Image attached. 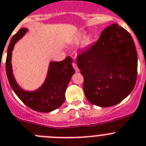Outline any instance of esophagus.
I'll use <instances>...</instances> for the list:
<instances>
[{"label": "esophagus", "mask_w": 146, "mask_h": 146, "mask_svg": "<svg viewBox=\"0 0 146 146\" xmlns=\"http://www.w3.org/2000/svg\"><path fill=\"white\" fill-rule=\"evenodd\" d=\"M73 68L75 69V70H76V72H77V73H78V72H79V70H78V67H77V65L76 63H73Z\"/></svg>", "instance_id": "esophagus-1"}]
</instances>
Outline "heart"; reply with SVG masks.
Here are the masks:
<instances>
[{
    "label": "heart",
    "instance_id": "1",
    "mask_svg": "<svg viewBox=\"0 0 146 146\" xmlns=\"http://www.w3.org/2000/svg\"><path fill=\"white\" fill-rule=\"evenodd\" d=\"M83 36H84V33H82V34H80V35L77 36V38H76L75 42H78L79 41V40L83 37ZM92 40H93V36H92V35L91 34V33H90V34L86 35V36H84V38L83 42H82V48H85L88 47L89 45H90L91 43H92Z\"/></svg>",
    "mask_w": 146,
    "mask_h": 146
}]
</instances>
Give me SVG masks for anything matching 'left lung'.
<instances>
[{
  "label": "left lung",
  "instance_id": "8db88e82",
  "mask_svg": "<svg viewBox=\"0 0 146 146\" xmlns=\"http://www.w3.org/2000/svg\"><path fill=\"white\" fill-rule=\"evenodd\" d=\"M83 89L92 104L108 107L120 103L134 89L137 54L129 32L117 24L106 27L87 51L77 57Z\"/></svg>",
  "mask_w": 146,
  "mask_h": 146
}]
</instances>
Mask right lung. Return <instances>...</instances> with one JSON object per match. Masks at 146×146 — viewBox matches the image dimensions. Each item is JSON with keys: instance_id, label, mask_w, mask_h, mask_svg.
<instances>
[{"instance_id": "obj_1", "label": "right lung", "mask_w": 146, "mask_h": 146, "mask_svg": "<svg viewBox=\"0 0 146 146\" xmlns=\"http://www.w3.org/2000/svg\"><path fill=\"white\" fill-rule=\"evenodd\" d=\"M22 28L10 40L7 50L6 70L9 84L17 97L29 108L40 112H50L60 107L65 101V91L75 73L70 56L61 62H50L45 82L36 90H25L19 85L13 75L12 66V50L15 45L26 32Z\"/></svg>"}]
</instances>
